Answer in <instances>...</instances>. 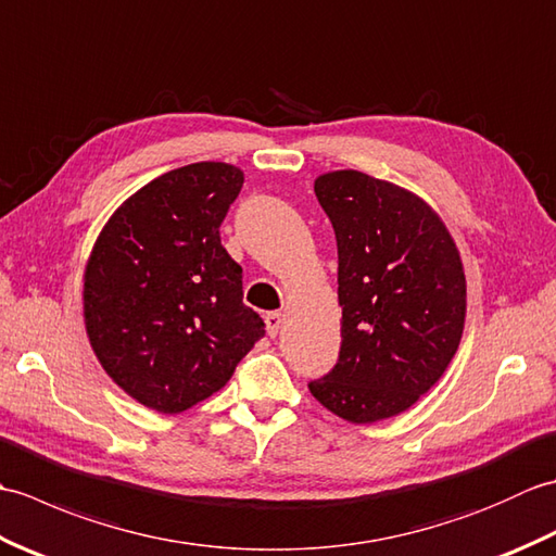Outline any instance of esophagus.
Masks as SVG:
<instances>
[{
  "instance_id": "1",
  "label": "esophagus",
  "mask_w": 556,
  "mask_h": 556,
  "mask_svg": "<svg viewBox=\"0 0 556 556\" xmlns=\"http://www.w3.org/2000/svg\"><path fill=\"white\" fill-rule=\"evenodd\" d=\"M281 323H285V315H281V313H277V311H271V313H267V315H265L267 334H269V337H277V334H279V329H281Z\"/></svg>"
}]
</instances>
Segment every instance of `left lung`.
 Here are the masks:
<instances>
[{
	"mask_svg": "<svg viewBox=\"0 0 556 556\" xmlns=\"http://www.w3.org/2000/svg\"><path fill=\"white\" fill-rule=\"evenodd\" d=\"M315 195L337 236L341 349L308 389L349 422L399 416L440 380L464 334L456 243L425 200L363 172L317 176Z\"/></svg>",
	"mask_w": 556,
	"mask_h": 556,
	"instance_id": "8db88e82",
	"label": "left lung"
}]
</instances>
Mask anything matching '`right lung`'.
I'll return each mask as SVG.
<instances>
[{"label":"right lung","mask_w":556,"mask_h":556,"mask_svg":"<svg viewBox=\"0 0 556 556\" xmlns=\"http://www.w3.org/2000/svg\"><path fill=\"white\" fill-rule=\"evenodd\" d=\"M243 186L224 162L157 176L114 212L83 277V317L104 372L128 396L181 413L229 382L265 323L219 227Z\"/></svg>","instance_id":"obj_1"}]
</instances>
